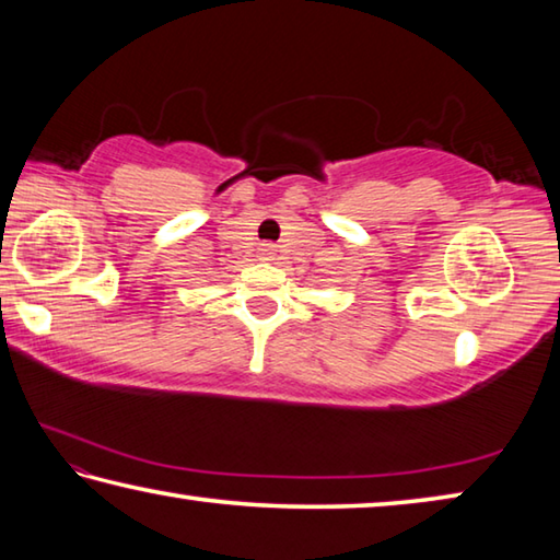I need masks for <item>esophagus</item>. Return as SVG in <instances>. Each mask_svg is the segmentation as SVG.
<instances>
[{"label": "esophagus", "instance_id": "1", "mask_svg": "<svg viewBox=\"0 0 560 560\" xmlns=\"http://www.w3.org/2000/svg\"><path fill=\"white\" fill-rule=\"evenodd\" d=\"M259 252H261L264 259H271L273 257V244H261Z\"/></svg>", "mask_w": 560, "mask_h": 560}]
</instances>
